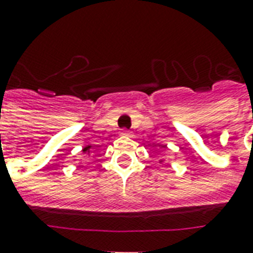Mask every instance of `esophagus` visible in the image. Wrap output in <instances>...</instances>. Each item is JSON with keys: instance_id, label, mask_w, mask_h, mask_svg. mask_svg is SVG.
<instances>
[{"instance_id": "34e87169", "label": "esophagus", "mask_w": 253, "mask_h": 253, "mask_svg": "<svg viewBox=\"0 0 253 253\" xmlns=\"http://www.w3.org/2000/svg\"><path fill=\"white\" fill-rule=\"evenodd\" d=\"M121 135H122V136H126V138H132V132L128 130H122Z\"/></svg>"}]
</instances>
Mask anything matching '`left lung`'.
I'll use <instances>...</instances> for the list:
<instances>
[{
	"label": "left lung",
	"instance_id": "8db88e82",
	"mask_svg": "<svg viewBox=\"0 0 253 253\" xmlns=\"http://www.w3.org/2000/svg\"><path fill=\"white\" fill-rule=\"evenodd\" d=\"M164 162H166L164 159H160V160H159V164H164Z\"/></svg>",
	"mask_w": 253,
	"mask_h": 253
}]
</instances>
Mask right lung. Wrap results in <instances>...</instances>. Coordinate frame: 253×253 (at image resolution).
<instances>
[{"mask_svg":"<svg viewBox=\"0 0 253 253\" xmlns=\"http://www.w3.org/2000/svg\"><path fill=\"white\" fill-rule=\"evenodd\" d=\"M81 152L85 155H87V158H90V155L94 154L95 150L93 148V147H91V144H87V146H85L84 148H83V151H81Z\"/></svg>","mask_w":253,"mask_h":253,"instance_id":"obj_1","label":"right lung"}]
</instances>
